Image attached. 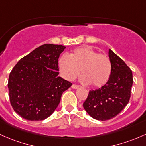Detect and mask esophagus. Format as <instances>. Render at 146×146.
I'll list each match as a JSON object with an SVG mask.
<instances>
[{
    "label": "esophagus",
    "instance_id": "obj_1",
    "mask_svg": "<svg viewBox=\"0 0 146 146\" xmlns=\"http://www.w3.org/2000/svg\"><path fill=\"white\" fill-rule=\"evenodd\" d=\"M79 87V86L76 85V84H72V88L73 89H77Z\"/></svg>",
    "mask_w": 146,
    "mask_h": 146
}]
</instances>
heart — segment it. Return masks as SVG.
<instances>
[{"label":"heart","instance_id":"1","mask_svg":"<svg viewBox=\"0 0 146 146\" xmlns=\"http://www.w3.org/2000/svg\"><path fill=\"white\" fill-rule=\"evenodd\" d=\"M60 72L63 78L73 81L80 74L81 82L91 84L94 87L105 85L110 76L112 64L110 58L104 54H99L91 46L77 48L70 57L62 55L58 60Z\"/></svg>","mask_w":146,"mask_h":146}]
</instances>
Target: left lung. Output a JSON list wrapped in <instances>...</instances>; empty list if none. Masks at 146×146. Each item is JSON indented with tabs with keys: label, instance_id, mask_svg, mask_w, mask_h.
Listing matches in <instances>:
<instances>
[{
	"label": "left lung",
	"instance_id": "8db88e82",
	"mask_svg": "<svg viewBox=\"0 0 146 146\" xmlns=\"http://www.w3.org/2000/svg\"><path fill=\"white\" fill-rule=\"evenodd\" d=\"M112 72L104 86L89 91L83 106L94 119L106 121L115 117L128 104L133 84L132 72L110 49L108 52Z\"/></svg>",
	"mask_w": 146,
	"mask_h": 146
}]
</instances>
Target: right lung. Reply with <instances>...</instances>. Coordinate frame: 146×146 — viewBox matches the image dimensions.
Segmentation results:
<instances>
[{"instance_id": "1", "label": "right lung", "mask_w": 146, "mask_h": 146, "mask_svg": "<svg viewBox=\"0 0 146 146\" xmlns=\"http://www.w3.org/2000/svg\"><path fill=\"white\" fill-rule=\"evenodd\" d=\"M65 48L62 45H42L13 69L7 86L10 103L19 116L40 121L55 110L62 93L72 85L58 76V58Z\"/></svg>"}]
</instances>
